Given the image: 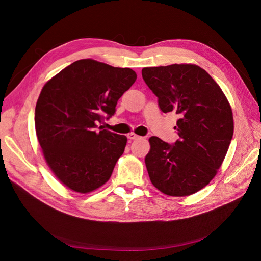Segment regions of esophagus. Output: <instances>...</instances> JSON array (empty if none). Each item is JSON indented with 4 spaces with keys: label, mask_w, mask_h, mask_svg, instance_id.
Returning a JSON list of instances; mask_svg holds the SVG:
<instances>
[{
    "label": "esophagus",
    "mask_w": 261,
    "mask_h": 261,
    "mask_svg": "<svg viewBox=\"0 0 261 261\" xmlns=\"http://www.w3.org/2000/svg\"><path fill=\"white\" fill-rule=\"evenodd\" d=\"M128 139L129 140H139V139H141V136H139L138 134H135V133H133V132H131V133H129L128 134Z\"/></svg>",
    "instance_id": "1"
}]
</instances>
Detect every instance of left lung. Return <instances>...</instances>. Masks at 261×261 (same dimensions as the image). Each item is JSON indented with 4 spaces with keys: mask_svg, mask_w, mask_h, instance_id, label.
<instances>
[{
    "mask_svg": "<svg viewBox=\"0 0 261 261\" xmlns=\"http://www.w3.org/2000/svg\"><path fill=\"white\" fill-rule=\"evenodd\" d=\"M142 76L164 113L179 119L180 140L149 139L145 164L150 181L171 197L190 196L210 184L221 167L234 133L230 105L221 88L197 64L144 67Z\"/></svg>",
    "mask_w": 261,
    "mask_h": 261,
    "instance_id": "1",
    "label": "left lung"
}]
</instances>
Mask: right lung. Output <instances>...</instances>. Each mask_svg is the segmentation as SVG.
<instances>
[{"label":"right lung","instance_id":"obj_1","mask_svg":"<svg viewBox=\"0 0 261 261\" xmlns=\"http://www.w3.org/2000/svg\"><path fill=\"white\" fill-rule=\"evenodd\" d=\"M136 77L129 67L81 59L41 90L35 110L37 139L47 166L68 189L89 194L109 181L127 138L98 131L97 122L115 113Z\"/></svg>","mask_w":261,"mask_h":261}]
</instances>
